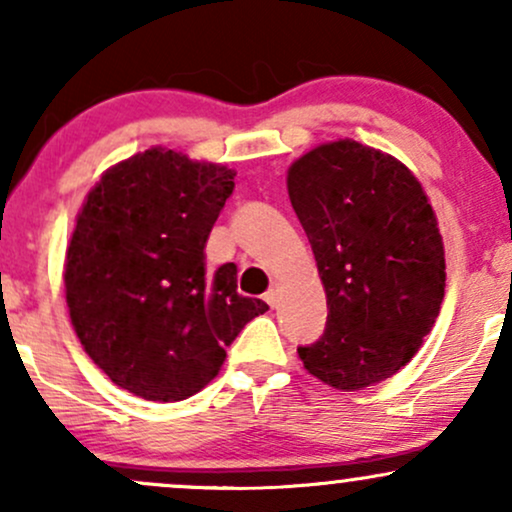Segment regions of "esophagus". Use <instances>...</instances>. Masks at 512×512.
I'll return each mask as SVG.
<instances>
[{"label":"esophagus","instance_id":"obj_1","mask_svg":"<svg viewBox=\"0 0 512 512\" xmlns=\"http://www.w3.org/2000/svg\"><path fill=\"white\" fill-rule=\"evenodd\" d=\"M264 300H267V303L272 307H276V303H279V286H276V283L272 288H269L267 293H264Z\"/></svg>","mask_w":512,"mask_h":512}]
</instances>
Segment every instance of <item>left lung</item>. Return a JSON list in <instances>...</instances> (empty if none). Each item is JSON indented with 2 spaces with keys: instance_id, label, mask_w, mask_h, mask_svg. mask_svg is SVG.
<instances>
[{
  "instance_id": "left-lung-1",
  "label": "left lung",
  "mask_w": 512,
  "mask_h": 512,
  "mask_svg": "<svg viewBox=\"0 0 512 512\" xmlns=\"http://www.w3.org/2000/svg\"><path fill=\"white\" fill-rule=\"evenodd\" d=\"M288 197L326 291L324 334L298 355L341 391L389 379L422 346L446 286L434 209L398 159L355 140L288 169Z\"/></svg>"
}]
</instances>
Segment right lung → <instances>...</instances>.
Masks as SVG:
<instances>
[{"label":"right lung","instance_id":"obj_1","mask_svg":"<svg viewBox=\"0 0 512 512\" xmlns=\"http://www.w3.org/2000/svg\"><path fill=\"white\" fill-rule=\"evenodd\" d=\"M233 176L152 147L112 166L80 209L64 272L73 329L135 396H193L217 377L240 329L269 310L238 293L236 264L209 272L205 262Z\"/></svg>","mask_w":512,"mask_h":512}]
</instances>
